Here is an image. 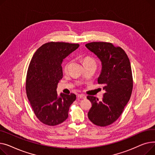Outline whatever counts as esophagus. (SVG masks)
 Wrapping results in <instances>:
<instances>
[{
  "label": "esophagus",
  "instance_id": "esophagus-1",
  "mask_svg": "<svg viewBox=\"0 0 155 155\" xmlns=\"http://www.w3.org/2000/svg\"><path fill=\"white\" fill-rule=\"evenodd\" d=\"M78 97L80 98V99H85L86 97V96L84 94H78Z\"/></svg>",
  "mask_w": 155,
  "mask_h": 155
}]
</instances>
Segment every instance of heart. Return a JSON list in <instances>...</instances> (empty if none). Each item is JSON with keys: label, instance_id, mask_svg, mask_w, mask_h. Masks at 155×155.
<instances>
[{"label": "heart", "instance_id": "obj_1", "mask_svg": "<svg viewBox=\"0 0 155 155\" xmlns=\"http://www.w3.org/2000/svg\"><path fill=\"white\" fill-rule=\"evenodd\" d=\"M71 62V61H68L67 62H66L64 66V71H68V69L70 65ZM83 62L84 65L96 64V61L91 56H86L85 58H84L83 59Z\"/></svg>", "mask_w": 155, "mask_h": 155}]
</instances>
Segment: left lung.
Returning <instances> with one entry per match:
<instances>
[{
	"instance_id": "1",
	"label": "left lung",
	"mask_w": 155,
	"mask_h": 155,
	"mask_svg": "<svg viewBox=\"0 0 155 155\" xmlns=\"http://www.w3.org/2000/svg\"><path fill=\"white\" fill-rule=\"evenodd\" d=\"M86 47L101 61L97 82L104 85L105 91L101 101L94 96H87L92 104L88 118L95 125L106 126L119 118L130 99L133 86L131 64L124 51L112 43L93 42Z\"/></svg>"
}]
</instances>
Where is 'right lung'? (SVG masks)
Listing matches in <instances>:
<instances>
[{
	"mask_svg": "<svg viewBox=\"0 0 155 155\" xmlns=\"http://www.w3.org/2000/svg\"><path fill=\"white\" fill-rule=\"evenodd\" d=\"M79 46L78 44L50 42L34 53L27 70V96L38 120L48 126H56L68 117L69 107L76 98L74 94L61 93L56 89L62 78L63 59Z\"/></svg>",
	"mask_w": 155,
	"mask_h": 155,
	"instance_id": "right-lung-1",
	"label": "right lung"
}]
</instances>
